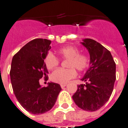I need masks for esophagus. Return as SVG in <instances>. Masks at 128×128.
Returning <instances> with one entry per match:
<instances>
[{"mask_svg":"<svg viewBox=\"0 0 128 128\" xmlns=\"http://www.w3.org/2000/svg\"><path fill=\"white\" fill-rule=\"evenodd\" d=\"M60 86H61V87H62V88H63V87H65V86H66V84H61V85H60Z\"/></svg>","mask_w":128,"mask_h":128,"instance_id":"obj_1","label":"esophagus"}]
</instances>
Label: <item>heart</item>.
Instances as JSON below:
<instances>
[{"instance_id":"1","label":"heart","mask_w":128,"mask_h":128,"mask_svg":"<svg viewBox=\"0 0 128 128\" xmlns=\"http://www.w3.org/2000/svg\"><path fill=\"white\" fill-rule=\"evenodd\" d=\"M79 49L74 46H66L60 48L57 53L63 60H67L66 67L68 68H58L50 75L52 82L64 84L76 76V69L84 71L89 65V56L84 53H80ZM44 64L46 68L51 70L56 67L60 63V60L51 52H48L44 58Z\"/></svg>"}]
</instances>
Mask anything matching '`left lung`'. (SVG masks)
Segmentation results:
<instances>
[{"label":"left lung","mask_w":128,"mask_h":128,"mask_svg":"<svg viewBox=\"0 0 128 128\" xmlns=\"http://www.w3.org/2000/svg\"><path fill=\"white\" fill-rule=\"evenodd\" d=\"M82 44L89 51L90 65L82 79L86 84L78 86L72 98L81 109L94 111L111 96L116 80V64L111 52L97 41L85 39Z\"/></svg>","instance_id":"8db88e82"}]
</instances>
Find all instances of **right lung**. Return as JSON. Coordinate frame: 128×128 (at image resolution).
<instances>
[{
  "label": "right lung",
  "instance_id": "right-lung-1",
  "mask_svg": "<svg viewBox=\"0 0 128 128\" xmlns=\"http://www.w3.org/2000/svg\"><path fill=\"white\" fill-rule=\"evenodd\" d=\"M51 41L35 39L28 42L13 57L10 79L14 94L29 113L42 114L54 106L60 92V84L48 83L42 87L39 80H47L48 70L44 60L51 48Z\"/></svg>",
  "mask_w": 128,
  "mask_h": 128
}]
</instances>
